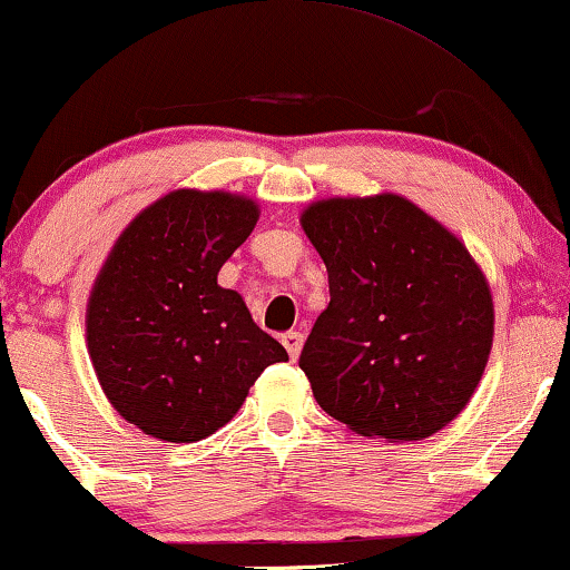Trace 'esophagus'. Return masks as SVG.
Returning <instances> with one entry per match:
<instances>
[{"mask_svg":"<svg viewBox=\"0 0 570 570\" xmlns=\"http://www.w3.org/2000/svg\"><path fill=\"white\" fill-rule=\"evenodd\" d=\"M281 342H284V347H286V353H289V358L297 361V355H299V351H303V342H305L303 332H286L284 337H281Z\"/></svg>","mask_w":570,"mask_h":570,"instance_id":"obj_1","label":"esophagus"}]
</instances>
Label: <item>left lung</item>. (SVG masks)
<instances>
[{
  "instance_id": "obj_1",
  "label": "left lung",
  "mask_w": 570,
  "mask_h": 570,
  "mask_svg": "<svg viewBox=\"0 0 570 570\" xmlns=\"http://www.w3.org/2000/svg\"><path fill=\"white\" fill-rule=\"evenodd\" d=\"M303 228L332 297L299 355L318 406L366 438L438 433L468 406L491 353L481 267L395 194L315 202Z\"/></svg>"
}]
</instances>
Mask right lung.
Here are the masks:
<instances>
[{"instance_id": "obj_1", "label": "right lung", "mask_w": 570, "mask_h": 570, "mask_svg": "<svg viewBox=\"0 0 570 570\" xmlns=\"http://www.w3.org/2000/svg\"><path fill=\"white\" fill-rule=\"evenodd\" d=\"M252 198L175 190L142 209L102 265L87 347L102 393L146 435L202 441L271 363L289 361L217 273L257 225Z\"/></svg>"}]
</instances>
